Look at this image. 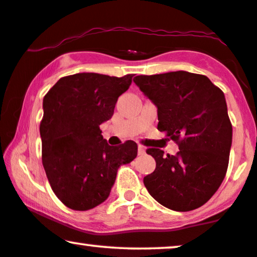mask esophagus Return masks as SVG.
Instances as JSON below:
<instances>
[{"label": "esophagus", "instance_id": "esophagus-1", "mask_svg": "<svg viewBox=\"0 0 257 257\" xmlns=\"http://www.w3.org/2000/svg\"><path fill=\"white\" fill-rule=\"evenodd\" d=\"M138 153L140 154V156H143V154L146 153V149L144 147L143 145H138Z\"/></svg>", "mask_w": 257, "mask_h": 257}]
</instances>
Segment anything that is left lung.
I'll use <instances>...</instances> for the list:
<instances>
[{"mask_svg":"<svg viewBox=\"0 0 257 257\" xmlns=\"http://www.w3.org/2000/svg\"><path fill=\"white\" fill-rule=\"evenodd\" d=\"M135 83L158 108V130L179 145L175 156L149 149L156 160L144 178L160 205L177 212L199 208L226 175L233 127L226 98L208 77L187 71L137 76Z\"/></svg>","mask_w":257,"mask_h":257,"instance_id":"8db88e82","label":"left lung"}]
</instances>
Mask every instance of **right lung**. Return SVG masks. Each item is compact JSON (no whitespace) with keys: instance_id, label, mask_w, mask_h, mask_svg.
Returning a JSON list of instances; mask_svg holds the SVG:
<instances>
[{"instance_id":"add662e5","label":"right lung","mask_w":257,"mask_h":257,"mask_svg":"<svg viewBox=\"0 0 257 257\" xmlns=\"http://www.w3.org/2000/svg\"><path fill=\"white\" fill-rule=\"evenodd\" d=\"M132 77L76 73L59 79L43 98L42 163L52 191L69 208L87 210L104 202L118 168L137 157L135 142L110 146L99 128Z\"/></svg>"}]
</instances>
